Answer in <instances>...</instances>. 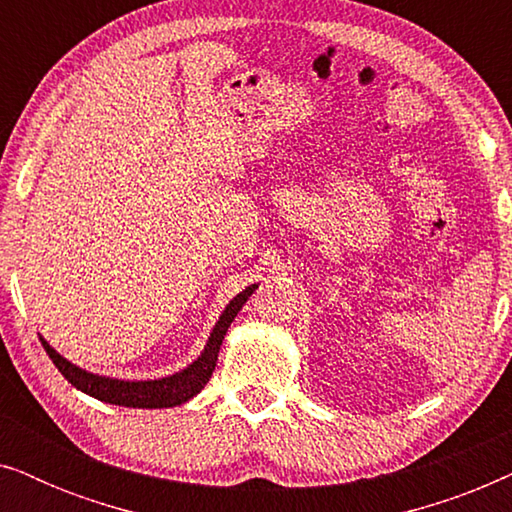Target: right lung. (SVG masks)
<instances>
[{
    "instance_id": "obj_1",
    "label": "right lung",
    "mask_w": 512,
    "mask_h": 512,
    "mask_svg": "<svg viewBox=\"0 0 512 512\" xmlns=\"http://www.w3.org/2000/svg\"><path fill=\"white\" fill-rule=\"evenodd\" d=\"M256 284H251L242 293L230 300V305L223 310V314L216 321L212 335H209V342L205 352L198 356V361H193L191 366L181 370L177 375L163 377V380H149V382H123V380H111V377H100L93 373H86V370L76 368L74 363L55 352V349L48 345V342L41 338V345H44L46 354L51 356L55 368L65 375V380L72 384V387L81 389L83 394L97 398V401L111 403V405H123V408H174V405L186 403L188 398L200 394V389L209 382V377L214 373L216 359H219V349L223 342V335H226L228 326L233 324L237 312L242 310V305L247 303Z\"/></svg>"
}]
</instances>
